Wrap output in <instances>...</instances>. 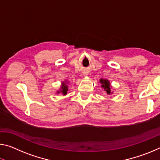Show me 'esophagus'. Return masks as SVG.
I'll use <instances>...</instances> for the list:
<instances>
[{
    "instance_id": "34e87169",
    "label": "esophagus",
    "mask_w": 160,
    "mask_h": 160,
    "mask_svg": "<svg viewBox=\"0 0 160 160\" xmlns=\"http://www.w3.org/2000/svg\"><path fill=\"white\" fill-rule=\"evenodd\" d=\"M83 75L85 77H87L88 75V72H83Z\"/></svg>"
}]
</instances>
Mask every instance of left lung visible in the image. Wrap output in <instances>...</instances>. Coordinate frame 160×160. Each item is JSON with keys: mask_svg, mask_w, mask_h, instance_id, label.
I'll use <instances>...</instances> for the list:
<instances>
[{"mask_svg": "<svg viewBox=\"0 0 160 160\" xmlns=\"http://www.w3.org/2000/svg\"><path fill=\"white\" fill-rule=\"evenodd\" d=\"M99 82L101 83V87L104 89V90L106 92L107 94H113V92L111 90V84L110 82L107 79H101L99 80Z\"/></svg>", "mask_w": 160, "mask_h": 160, "instance_id": "left-lung-1", "label": "left lung"}]
</instances>
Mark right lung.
I'll return each mask as SVG.
<instances>
[{
  "label": "right lung",
  "mask_w": 160,
  "mask_h": 160,
  "mask_svg": "<svg viewBox=\"0 0 160 160\" xmlns=\"http://www.w3.org/2000/svg\"><path fill=\"white\" fill-rule=\"evenodd\" d=\"M67 84V80H66V82H62V85H61V90L59 91H57V93H62L63 94V95H66L67 94V91H68V85H66Z\"/></svg>",
  "instance_id": "add662e5"
}]
</instances>
